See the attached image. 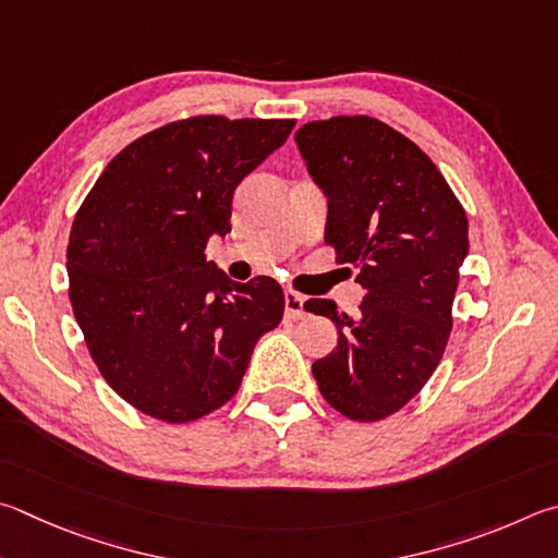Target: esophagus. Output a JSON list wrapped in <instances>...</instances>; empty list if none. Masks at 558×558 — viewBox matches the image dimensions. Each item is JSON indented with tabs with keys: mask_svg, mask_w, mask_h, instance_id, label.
Listing matches in <instances>:
<instances>
[{
	"mask_svg": "<svg viewBox=\"0 0 558 558\" xmlns=\"http://www.w3.org/2000/svg\"><path fill=\"white\" fill-rule=\"evenodd\" d=\"M284 311L289 318H301L306 314L304 311V296L296 294V291H287L284 294Z\"/></svg>",
	"mask_w": 558,
	"mask_h": 558,
	"instance_id": "obj_1",
	"label": "esophagus"
}]
</instances>
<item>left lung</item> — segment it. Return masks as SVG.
I'll use <instances>...</instances> for the list:
<instances>
[{
    "label": "left lung",
    "mask_w": 558,
    "mask_h": 558,
    "mask_svg": "<svg viewBox=\"0 0 558 558\" xmlns=\"http://www.w3.org/2000/svg\"><path fill=\"white\" fill-rule=\"evenodd\" d=\"M296 144L328 198L326 242L365 289L357 316L330 299L306 301L338 326V348L311 369L336 412L379 422L441 363L468 257L465 210L436 163L375 117L308 122Z\"/></svg>",
    "instance_id": "obj_1"
}]
</instances>
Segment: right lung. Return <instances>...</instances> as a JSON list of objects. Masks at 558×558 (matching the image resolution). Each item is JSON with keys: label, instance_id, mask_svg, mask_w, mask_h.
<instances>
[{"label": "right lung", "instance_id": "1", "mask_svg": "<svg viewBox=\"0 0 558 558\" xmlns=\"http://www.w3.org/2000/svg\"><path fill=\"white\" fill-rule=\"evenodd\" d=\"M296 120L198 114L134 140L75 213L68 296L97 369L126 404L185 424L234 397L252 350L284 316L271 277L238 284L205 262L232 193Z\"/></svg>", "mask_w": 558, "mask_h": 558}]
</instances>
